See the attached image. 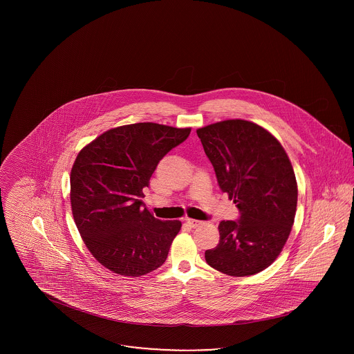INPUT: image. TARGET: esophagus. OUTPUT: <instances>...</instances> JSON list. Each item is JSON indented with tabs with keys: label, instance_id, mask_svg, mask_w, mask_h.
<instances>
[{
	"label": "esophagus",
	"instance_id": "34e87169",
	"mask_svg": "<svg viewBox=\"0 0 354 354\" xmlns=\"http://www.w3.org/2000/svg\"><path fill=\"white\" fill-rule=\"evenodd\" d=\"M185 223H187L191 228H196V227H199V225L202 224V221L195 219H185Z\"/></svg>",
	"mask_w": 354,
	"mask_h": 354
}]
</instances>
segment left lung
Segmentation results:
<instances>
[{
    "mask_svg": "<svg viewBox=\"0 0 354 354\" xmlns=\"http://www.w3.org/2000/svg\"><path fill=\"white\" fill-rule=\"evenodd\" d=\"M220 189L240 211L239 221L219 224L208 266L228 276L259 273L283 251L295 223L297 182L281 143L264 127L227 119L196 130Z\"/></svg>",
    "mask_w": 354,
    "mask_h": 354,
    "instance_id": "left-lung-1",
    "label": "left lung"
}]
</instances>
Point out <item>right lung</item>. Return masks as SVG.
I'll use <instances>...</instances> for the list:
<instances>
[{
  "label": "right lung",
  "instance_id": "add662e5",
  "mask_svg": "<svg viewBox=\"0 0 354 354\" xmlns=\"http://www.w3.org/2000/svg\"><path fill=\"white\" fill-rule=\"evenodd\" d=\"M189 127L143 122L110 129L78 152L70 174L73 218L90 253L120 276L158 270L182 228L153 218L143 188L159 160L185 142Z\"/></svg>",
  "mask_w": 354,
  "mask_h": 354
}]
</instances>
